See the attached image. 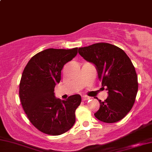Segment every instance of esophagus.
I'll use <instances>...</instances> for the list:
<instances>
[{
    "label": "esophagus",
    "instance_id": "obj_1",
    "mask_svg": "<svg viewBox=\"0 0 152 152\" xmlns=\"http://www.w3.org/2000/svg\"><path fill=\"white\" fill-rule=\"evenodd\" d=\"M89 99H90V97L85 96H82V100L83 101H87V100H89Z\"/></svg>",
    "mask_w": 152,
    "mask_h": 152
}]
</instances>
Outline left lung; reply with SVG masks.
<instances>
[{
	"mask_svg": "<svg viewBox=\"0 0 152 152\" xmlns=\"http://www.w3.org/2000/svg\"><path fill=\"white\" fill-rule=\"evenodd\" d=\"M78 53L95 65L102 87L108 91L107 99L100 103L95 117L113 123L121 121L133 106L138 90L134 67L123 50L108 43H97L79 48Z\"/></svg>",
	"mask_w": 152,
	"mask_h": 152,
	"instance_id": "obj_1",
	"label": "left lung"
}]
</instances>
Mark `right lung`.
Segmentation results:
<instances>
[{
    "label": "right lung",
    "instance_id": "1",
    "mask_svg": "<svg viewBox=\"0 0 152 152\" xmlns=\"http://www.w3.org/2000/svg\"><path fill=\"white\" fill-rule=\"evenodd\" d=\"M77 49L42 50L29 60L22 72L19 91L22 108L31 124L45 134L60 135L75 123L80 95L61 101L55 96L54 88L61 81L64 65L75 57Z\"/></svg>",
    "mask_w": 152,
    "mask_h": 152
}]
</instances>
